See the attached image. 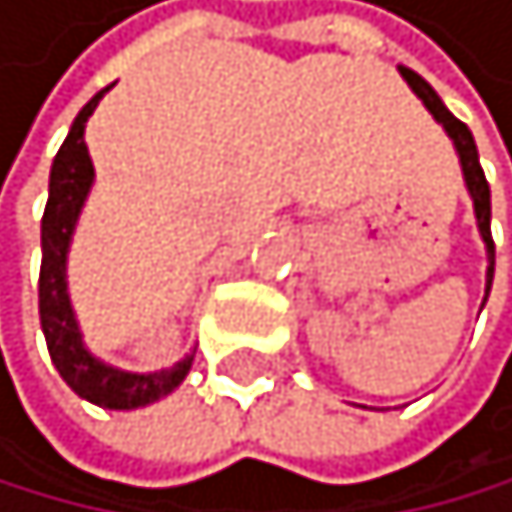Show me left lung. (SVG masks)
<instances>
[{
	"instance_id": "left-lung-1",
	"label": "left lung",
	"mask_w": 512,
	"mask_h": 512,
	"mask_svg": "<svg viewBox=\"0 0 512 512\" xmlns=\"http://www.w3.org/2000/svg\"><path fill=\"white\" fill-rule=\"evenodd\" d=\"M404 79L413 86V92L420 95L423 105L433 111V118L446 127L449 137L455 140V150H458V160H462V172H465V185L471 192V201H475V217H478V230L487 243V259H491V266H487V291H491V282H494V237H491V185L484 179V169L478 163V147H475V137H471L468 124L458 121L452 111L442 105V99L433 92V86L426 82L423 76H417L413 70L404 66Z\"/></svg>"
}]
</instances>
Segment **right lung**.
Segmentation results:
<instances>
[{
  "instance_id": "add662e5",
  "label": "right lung",
  "mask_w": 512,
  "mask_h": 512,
  "mask_svg": "<svg viewBox=\"0 0 512 512\" xmlns=\"http://www.w3.org/2000/svg\"><path fill=\"white\" fill-rule=\"evenodd\" d=\"M102 89L89 105L79 111L70 134H66L63 147L54 156L50 166V195L47 208L41 217V278H37V307H41V327L47 336L50 359H54L60 378L70 385L79 397L108 407V410H134L160 401L163 394L182 385V378L189 375L192 356H185L172 368L150 375H131L118 372V368L102 365L82 349L73 307L66 298V250H70V237L76 227V217L82 201L89 195L92 185V160L86 147V121L102 102Z\"/></svg>"
}]
</instances>
